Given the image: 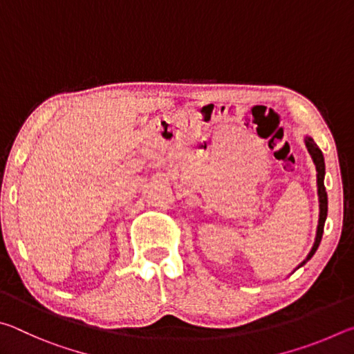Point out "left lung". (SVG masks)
I'll return each mask as SVG.
<instances>
[{
	"instance_id": "obj_1",
	"label": "left lung",
	"mask_w": 354,
	"mask_h": 354,
	"mask_svg": "<svg viewBox=\"0 0 354 354\" xmlns=\"http://www.w3.org/2000/svg\"><path fill=\"white\" fill-rule=\"evenodd\" d=\"M304 143H306V148L310 154V158H313L314 164H315V169H317V194H319V203H320V214H319V226H317V234H315V242H314V247L313 250L309 251V254L306 259H304L301 263H299L298 267H301L306 263L310 257L315 254L317 248H319V245L322 242V236H323V226H325V220H326V215H328V195H326V189H325V183H323V179H325V159H323V154L320 151V148L317 147V143L314 142L313 137H306L304 139Z\"/></svg>"
}]
</instances>
